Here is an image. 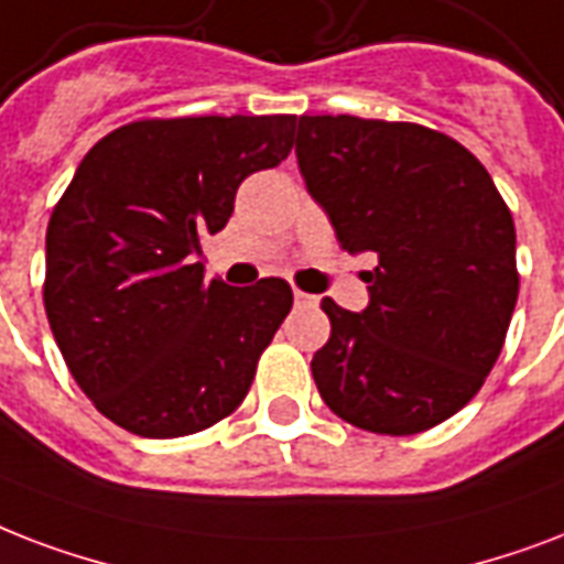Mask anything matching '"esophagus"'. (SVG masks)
Returning a JSON list of instances; mask_svg holds the SVG:
<instances>
[{"label": "esophagus", "mask_w": 564, "mask_h": 564, "mask_svg": "<svg viewBox=\"0 0 564 564\" xmlns=\"http://www.w3.org/2000/svg\"><path fill=\"white\" fill-rule=\"evenodd\" d=\"M294 303L300 305V308H314V305H317V296L305 294V291H294Z\"/></svg>", "instance_id": "34e87169"}]
</instances>
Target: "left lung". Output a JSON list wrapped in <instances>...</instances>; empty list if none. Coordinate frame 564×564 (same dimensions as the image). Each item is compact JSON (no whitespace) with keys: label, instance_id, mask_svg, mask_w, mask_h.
<instances>
[{"label":"left lung","instance_id":"obj_1","mask_svg":"<svg viewBox=\"0 0 564 564\" xmlns=\"http://www.w3.org/2000/svg\"><path fill=\"white\" fill-rule=\"evenodd\" d=\"M296 164L344 250L377 259L368 308L321 303L323 403L379 435L438 426L477 397L518 303L503 196L459 141L417 123L303 115Z\"/></svg>","mask_w":564,"mask_h":564}]
</instances>
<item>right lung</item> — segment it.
<instances>
[{"mask_svg": "<svg viewBox=\"0 0 564 564\" xmlns=\"http://www.w3.org/2000/svg\"><path fill=\"white\" fill-rule=\"evenodd\" d=\"M294 115L138 120L78 164L46 229L43 305L78 388L143 438L232 414L294 294L285 279H205L238 185L294 147Z\"/></svg>", "mask_w": 564, "mask_h": 564, "instance_id": "add662e5", "label": "right lung"}]
</instances>
